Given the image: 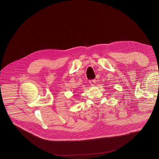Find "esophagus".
Listing matches in <instances>:
<instances>
[{
	"label": "esophagus",
	"mask_w": 159,
	"mask_h": 159,
	"mask_svg": "<svg viewBox=\"0 0 159 159\" xmlns=\"http://www.w3.org/2000/svg\"><path fill=\"white\" fill-rule=\"evenodd\" d=\"M89 84H90L91 85L94 86V85L96 84V80H95V79H93V80H90L89 81Z\"/></svg>",
	"instance_id": "esophagus-1"
}]
</instances>
